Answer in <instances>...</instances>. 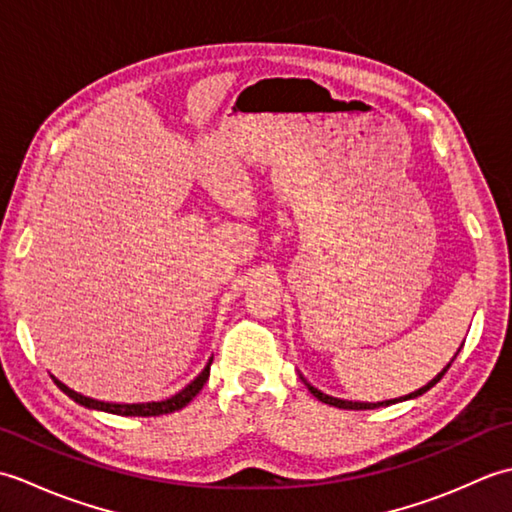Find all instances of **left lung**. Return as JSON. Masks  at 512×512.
<instances>
[{"mask_svg":"<svg viewBox=\"0 0 512 512\" xmlns=\"http://www.w3.org/2000/svg\"><path fill=\"white\" fill-rule=\"evenodd\" d=\"M464 345V343H462ZM462 350V347H460ZM458 350V352H460ZM458 352H455V356H458ZM455 356L451 358V363L455 361ZM451 363L442 369V372L438 374V376H433L427 385H422L420 389H416V391H411V394H407V396H400V398H391V400H380V402H358V400H343V398H334V396H328V394H323L321 389H317L314 385H310L306 378H303L301 374H299V378L303 380V383H306V387L310 389V394L314 396V398H319L321 402H325V405H332V407H339V409H378V407H389V405H396V402H402V400H413V398H418V396H422L424 391H429L433 385L438 383V380L447 374V369L451 367Z\"/></svg>","mask_w":512,"mask_h":512,"instance_id":"1","label":"left lung"}]
</instances>
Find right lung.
Here are the masks:
<instances>
[{"label":"right lung","instance_id":"1","mask_svg":"<svg viewBox=\"0 0 512 512\" xmlns=\"http://www.w3.org/2000/svg\"><path fill=\"white\" fill-rule=\"evenodd\" d=\"M211 363H213V356L209 358V363L204 365L202 372L195 376L187 387H182L178 394H173L165 400H151V402H105V400H94L79 394V391L70 389L68 385H63L59 378L52 380L57 383V387L63 391L65 396H70L74 402H79V405L88 407V409H96V411H105V413H114V416H138V418H149V416H162V413H173L182 407H187L189 402L200 394V389L204 387L206 380H209L211 374Z\"/></svg>","mask_w":512,"mask_h":512}]
</instances>
